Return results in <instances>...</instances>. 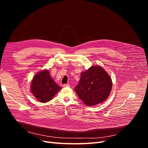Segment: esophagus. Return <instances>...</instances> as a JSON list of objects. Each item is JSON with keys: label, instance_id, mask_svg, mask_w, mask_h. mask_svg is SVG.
Returning <instances> with one entry per match:
<instances>
[{"label": "esophagus", "instance_id": "1", "mask_svg": "<svg viewBox=\"0 0 148 148\" xmlns=\"http://www.w3.org/2000/svg\"><path fill=\"white\" fill-rule=\"evenodd\" d=\"M69 86H70V84H69V83L64 84L63 85V87H69Z\"/></svg>", "mask_w": 148, "mask_h": 148}]
</instances>
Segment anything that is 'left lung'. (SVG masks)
<instances>
[{"instance_id": "1", "label": "left lung", "mask_w": 148, "mask_h": 148, "mask_svg": "<svg viewBox=\"0 0 148 148\" xmlns=\"http://www.w3.org/2000/svg\"><path fill=\"white\" fill-rule=\"evenodd\" d=\"M112 86V82L108 73L97 65L82 71L75 91L84 104L91 106L104 102L110 95Z\"/></svg>"}]
</instances>
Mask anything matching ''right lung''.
Masks as SVG:
<instances>
[{"label":"right lung","instance_id":"add662e5","mask_svg":"<svg viewBox=\"0 0 148 148\" xmlns=\"http://www.w3.org/2000/svg\"><path fill=\"white\" fill-rule=\"evenodd\" d=\"M61 89L51 78L47 70L35 75L31 83V93L37 100L44 103L52 100Z\"/></svg>","mask_w":148,"mask_h":148}]
</instances>
